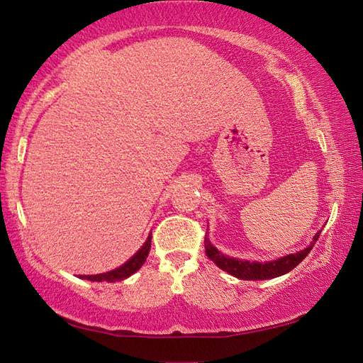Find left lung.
Masks as SVG:
<instances>
[{
	"instance_id": "left-lung-1",
	"label": "left lung",
	"mask_w": 363,
	"mask_h": 363,
	"mask_svg": "<svg viewBox=\"0 0 363 363\" xmlns=\"http://www.w3.org/2000/svg\"><path fill=\"white\" fill-rule=\"evenodd\" d=\"M320 234L321 230H318V233L313 235V242L307 246V248L301 250L295 254H287V256L279 257L276 260H269V262H256V260L250 262V260L229 257L226 254H223L221 251L215 248L207 235L204 238V246H206L207 257H209L218 268H221L223 272L233 274L238 277V279H243V281H264V279H273V277L282 276L285 273L291 272V269L298 264H301L307 254L311 252L315 242L318 240Z\"/></svg>"
}]
</instances>
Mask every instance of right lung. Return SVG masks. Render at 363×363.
I'll use <instances>...</instances> for the list:
<instances>
[{"mask_svg":"<svg viewBox=\"0 0 363 363\" xmlns=\"http://www.w3.org/2000/svg\"><path fill=\"white\" fill-rule=\"evenodd\" d=\"M151 250V234L146 238V242L142 245V248L138 250L133 257H130L128 262H125L121 267L111 269V272H106L101 274H91V276H79L81 279H87V281H96V282H117L123 281L129 277L130 274H134L137 269H140L142 265L146 262V257H148Z\"/></svg>","mask_w":363,"mask_h":363,"instance_id":"right-lung-1","label":"right lung"}]
</instances>
